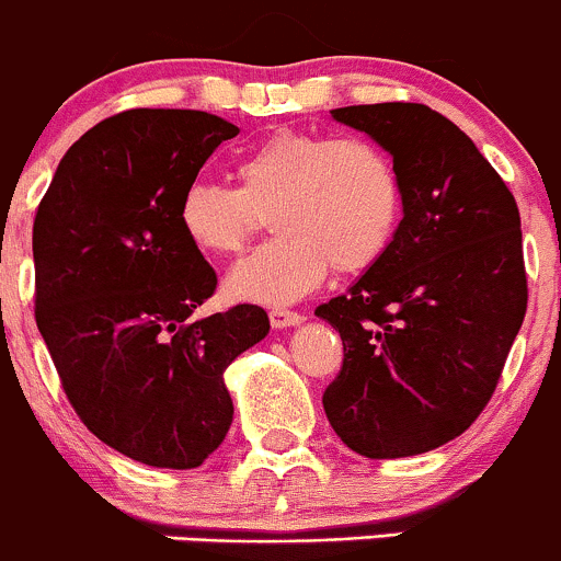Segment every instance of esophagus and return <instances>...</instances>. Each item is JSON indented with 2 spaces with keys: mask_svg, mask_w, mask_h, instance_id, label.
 I'll return each instance as SVG.
<instances>
[{
  "mask_svg": "<svg viewBox=\"0 0 561 561\" xmlns=\"http://www.w3.org/2000/svg\"><path fill=\"white\" fill-rule=\"evenodd\" d=\"M270 323H273V329H291L305 323V316L286 310V307H273V310H270Z\"/></svg>",
  "mask_w": 561,
  "mask_h": 561,
  "instance_id": "esophagus-1",
  "label": "esophagus"
}]
</instances>
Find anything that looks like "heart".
<instances>
[{"label":"heart","mask_w":561,"mask_h":561,"mask_svg":"<svg viewBox=\"0 0 561 561\" xmlns=\"http://www.w3.org/2000/svg\"><path fill=\"white\" fill-rule=\"evenodd\" d=\"M232 171L238 190L210 179L186 184L176 221L192 249L227 256L270 210L278 234L227 273V294L240 302H299L329 267L360 273L377 264L399 230V168L369 138L280 130L245 149Z\"/></svg>","instance_id":"obj_1"}]
</instances>
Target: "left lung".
Instances as JSON below:
<instances>
[{
  "label": "left lung",
  "mask_w": 561,
  "mask_h": 561,
  "mask_svg": "<svg viewBox=\"0 0 561 561\" xmlns=\"http://www.w3.org/2000/svg\"><path fill=\"white\" fill-rule=\"evenodd\" d=\"M331 117L393 158L403 219L382 259L316 310L345 347L323 409L358 455H423L471 427L522 329L519 208L471 138L431 106L360 104Z\"/></svg>",
  "instance_id": "obj_1"
}]
</instances>
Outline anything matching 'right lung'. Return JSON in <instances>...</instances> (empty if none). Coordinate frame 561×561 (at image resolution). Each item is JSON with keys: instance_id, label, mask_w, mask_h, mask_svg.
I'll return each mask as SVG.
<instances>
[{"instance_id": "right-lung-1", "label": "right lung", "mask_w": 561, "mask_h": 561, "mask_svg": "<svg viewBox=\"0 0 561 561\" xmlns=\"http://www.w3.org/2000/svg\"><path fill=\"white\" fill-rule=\"evenodd\" d=\"M238 128L195 110H130L58 162L34 219L37 327L93 436L152 468L203 466L232 425L225 369L270 331L238 305L192 321L214 267L179 197Z\"/></svg>"}]
</instances>
